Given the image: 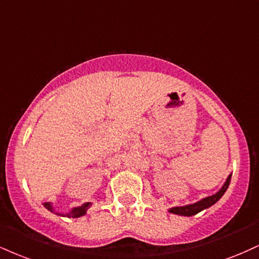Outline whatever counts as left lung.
<instances>
[{
	"instance_id": "obj_1",
	"label": "left lung",
	"mask_w": 259,
	"mask_h": 259,
	"mask_svg": "<svg viewBox=\"0 0 259 259\" xmlns=\"http://www.w3.org/2000/svg\"><path fill=\"white\" fill-rule=\"evenodd\" d=\"M230 179H232V175L228 176L226 182L222 188L220 189L216 194L211 195V197H206L204 199H201L200 201L195 202V204H191V205H186V206H176V207H171L169 208V212L175 213V214H181V216H193V214H197L200 211L205 210V208L212 206L213 204H216L217 201L222 198V195L226 193L227 189H228L229 183H230Z\"/></svg>"
}]
</instances>
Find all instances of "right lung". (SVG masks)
<instances>
[{"label":"right lung","mask_w":259,"mask_h":259,"mask_svg":"<svg viewBox=\"0 0 259 259\" xmlns=\"http://www.w3.org/2000/svg\"><path fill=\"white\" fill-rule=\"evenodd\" d=\"M43 205H45V207L47 208V210L52 211L53 212V206H52L51 202H45ZM90 205H92V202H85V204H83L82 206L72 208V210H71L70 212L66 214H62V213H57V214H60V216H66V217H72V219H77V217L84 216V214L87 213V210L90 207Z\"/></svg>","instance_id":"right-lung-1"}]
</instances>
